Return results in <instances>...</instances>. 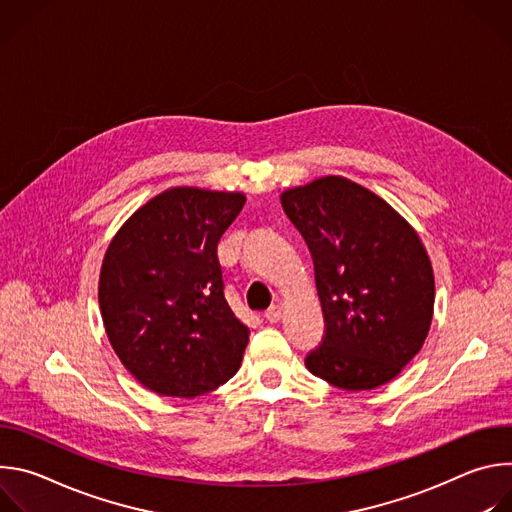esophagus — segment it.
Returning <instances> with one entry per match:
<instances>
[{"mask_svg":"<svg viewBox=\"0 0 512 512\" xmlns=\"http://www.w3.org/2000/svg\"><path fill=\"white\" fill-rule=\"evenodd\" d=\"M281 306H271L265 314H263V318L267 320V322H271V324H275V322H279L281 320Z\"/></svg>","mask_w":512,"mask_h":512,"instance_id":"1","label":"esophagus"}]
</instances>
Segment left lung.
<instances>
[{
  "instance_id": "1",
  "label": "left lung",
  "mask_w": 512,
  "mask_h": 512,
  "mask_svg": "<svg viewBox=\"0 0 512 512\" xmlns=\"http://www.w3.org/2000/svg\"><path fill=\"white\" fill-rule=\"evenodd\" d=\"M281 206L312 253L326 322L308 371L344 391L389 383L431 326L435 283L419 235L381 196L342 176L289 188Z\"/></svg>"
}]
</instances>
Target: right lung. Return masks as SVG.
I'll return each instance as SVG.
<instances>
[{"label":"right lung","mask_w":512,"mask_h":512,"mask_svg":"<svg viewBox=\"0 0 512 512\" xmlns=\"http://www.w3.org/2000/svg\"><path fill=\"white\" fill-rule=\"evenodd\" d=\"M241 192L170 188L117 231L99 306L123 367L166 397H198L241 367L249 328L225 300L216 245L245 206Z\"/></svg>","instance_id":"right-lung-1"}]
</instances>
